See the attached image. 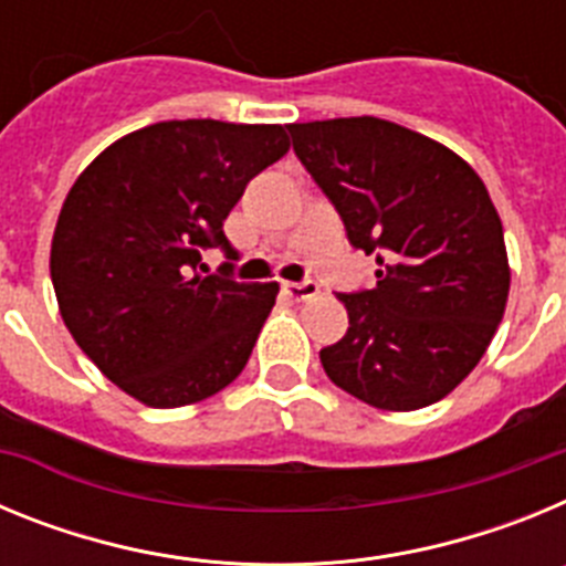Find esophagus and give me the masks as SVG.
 Returning a JSON list of instances; mask_svg holds the SVG:
<instances>
[{"mask_svg": "<svg viewBox=\"0 0 566 566\" xmlns=\"http://www.w3.org/2000/svg\"><path fill=\"white\" fill-rule=\"evenodd\" d=\"M283 294L292 297L294 303H308V300L317 297L319 286L317 283H312V280H306V283H283Z\"/></svg>", "mask_w": 566, "mask_h": 566, "instance_id": "34e87169", "label": "esophagus"}]
</instances>
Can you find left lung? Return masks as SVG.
<instances>
[{"label":"left lung","mask_w":566,"mask_h":566,"mask_svg":"<svg viewBox=\"0 0 566 566\" xmlns=\"http://www.w3.org/2000/svg\"><path fill=\"white\" fill-rule=\"evenodd\" d=\"M289 133L348 240L377 252V286L337 294L348 332L319 352L328 379L382 411L439 402L476 368L507 306V249L488 187L453 149L374 115Z\"/></svg>","instance_id":"obj_1"}]
</instances>
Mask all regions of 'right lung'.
<instances>
[{
  "label": "right lung",
  "mask_w": 566,
  "mask_h": 566,
  "mask_svg": "<svg viewBox=\"0 0 566 566\" xmlns=\"http://www.w3.org/2000/svg\"><path fill=\"white\" fill-rule=\"evenodd\" d=\"M289 153L280 124L158 122L109 144L70 187L50 243L59 312L84 354L149 408L223 391L249 363L277 283L203 274L234 258L223 221Z\"/></svg>",
  "instance_id": "right-lung-1"
}]
</instances>
